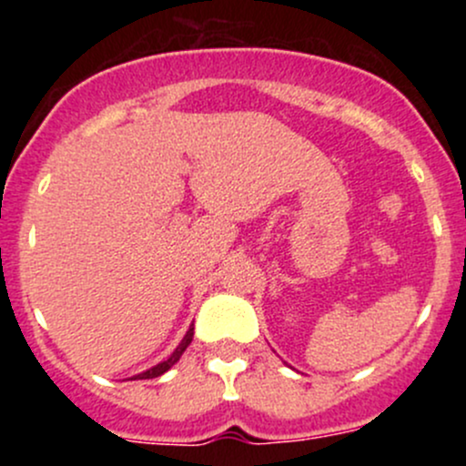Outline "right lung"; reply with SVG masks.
<instances>
[{
	"label": "right lung",
	"instance_id": "add662e5",
	"mask_svg": "<svg viewBox=\"0 0 466 466\" xmlns=\"http://www.w3.org/2000/svg\"><path fill=\"white\" fill-rule=\"evenodd\" d=\"M192 335H195V326H190L188 333H186L184 339H181V344L177 346V349H175V352H173V355L168 357V360L162 361V363H157V366H153L151 370H147V372L137 374V377H133V379H155V377H159V374H164L166 370H168V368H173L175 363L179 361V357L184 355V350L188 349V344L192 341Z\"/></svg>",
	"mask_w": 466,
	"mask_h": 466
}]
</instances>
